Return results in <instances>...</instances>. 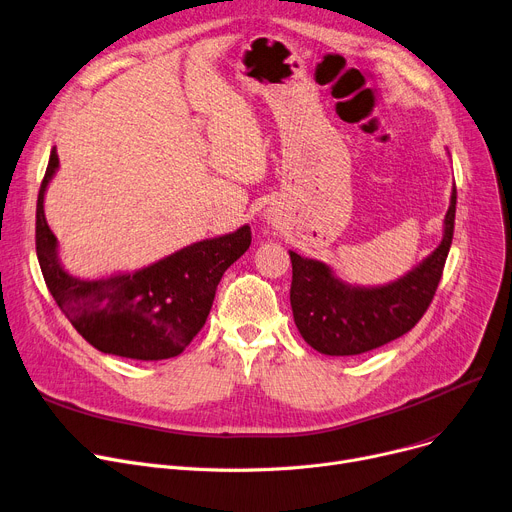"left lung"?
Instances as JSON below:
<instances>
[{
    "label": "left lung",
    "instance_id": "1",
    "mask_svg": "<svg viewBox=\"0 0 512 512\" xmlns=\"http://www.w3.org/2000/svg\"><path fill=\"white\" fill-rule=\"evenodd\" d=\"M457 188L450 192L442 239L409 273L384 285H351L330 264L289 250L291 310L304 341L324 355H359L403 337L428 310L453 244Z\"/></svg>",
    "mask_w": 512,
    "mask_h": 512
}]
</instances>
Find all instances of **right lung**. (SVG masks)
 I'll list each match as a JSON object with an SVG mask.
<instances>
[{"mask_svg":"<svg viewBox=\"0 0 512 512\" xmlns=\"http://www.w3.org/2000/svg\"><path fill=\"white\" fill-rule=\"evenodd\" d=\"M57 169L53 146L37 200V256L57 306L103 353L142 362L182 353L204 326L223 273L250 248V227L200 239L138 270L82 279L62 264L45 219V192Z\"/></svg>","mask_w":512,"mask_h":512,"instance_id":"obj_1","label":"right lung"}]
</instances>
